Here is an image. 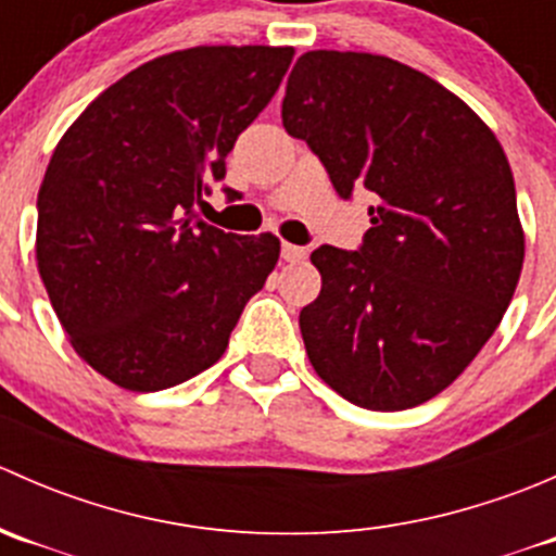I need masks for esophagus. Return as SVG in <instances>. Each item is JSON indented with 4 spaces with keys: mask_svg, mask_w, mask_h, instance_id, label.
Returning <instances> with one entry per match:
<instances>
[{
    "mask_svg": "<svg viewBox=\"0 0 556 556\" xmlns=\"http://www.w3.org/2000/svg\"><path fill=\"white\" fill-rule=\"evenodd\" d=\"M306 257V250L304 247H295V244H288L285 242L282 244V261H288V263H301Z\"/></svg>",
    "mask_w": 556,
    "mask_h": 556,
    "instance_id": "1",
    "label": "esophagus"
}]
</instances>
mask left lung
<instances>
[{"label":"left lung","mask_w":556,"mask_h":556,"mask_svg":"<svg viewBox=\"0 0 556 556\" xmlns=\"http://www.w3.org/2000/svg\"><path fill=\"white\" fill-rule=\"evenodd\" d=\"M336 193L371 190L361 252L323 244V290L299 325L314 371L371 412L444 392L517 290L525 231L492 128L441 83L387 55L309 50L282 102Z\"/></svg>","instance_id":"obj_1"}]
</instances>
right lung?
I'll return each mask as SVG.
<instances>
[{"label": "right lung", "instance_id": "add662e5", "mask_svg": "<svg viewBox=\"0 0 556 556\" xmlns=\"http://www.w3.org/2000/svg\"><path fill=\"white\" fill-rule=\"evenodd\" d=\"M293 55L271 45L159 55L55 144L37 195V271L70 344L112 384L155 392L215 366L277 266L274 233H223L193 210Z\"/></svg>", "mask_w": 556, "mask_h": 556}]
</instances>
